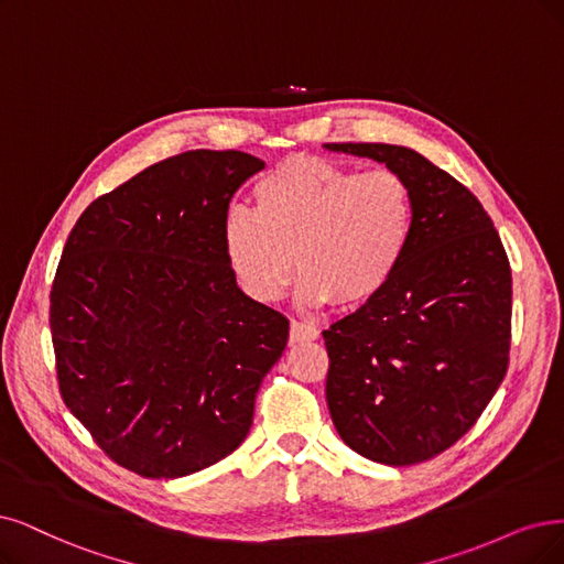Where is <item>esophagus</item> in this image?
<instances>
[{"mask_svg":"<svg viewBox=\"0 0 564 564\" xmlns=\"http://www.w3.org/2000/svg\"><path fill=\"white\" fill-rule=\"evenodd\" d=\"M318 327L311 323H302V321H293L290 323V344H304V341H314L318 339Z\"/></svg>","mask_w":564,"mask_h":564,"instance_id":"1","label":"esophagus"}]
</instances>
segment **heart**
I'll return each mask as SVG.
<instances>
[{
	"label": "heart",
	"mask_w": 564,
	"mask_h": 564,
	"mask_svg": "<svg viewBox=\"0 0 564 564\" xmlns=\"http://www.w3.org/2000/svg\"><path fill=\"white\" fill-rule=\"evenodd\" d=\"M256 212L229 208L225 260L243 293L276 302L295 267L297 300L356 308L398 274L413 235V195L388 170L356 172L323 158L281 162L253 187Z\"/></svg>",
	"instance_id": "b5f03b06"
}]
</instances>
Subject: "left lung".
I'll use <instances>...</instances> for the list:
<instances>
[{
    "label": "left lung",
    "mask_w": 564,
    "mask_h": 564,
    "mask_svg": "<svg viewBox=\"0 0 564 564\" xmlns=\"http://www.w3.org/2000/svg\"><path fill=\"white\" fill-rule=\"evenodd\" d=\"M406 181L413 235L398 274L323 332L325 398L346 446L404 467L451 448L502 383L511 346V267L467 187L392 143H325Z\"/></svg>",
    "instance_id": "8db88e82"
}]
</instances>
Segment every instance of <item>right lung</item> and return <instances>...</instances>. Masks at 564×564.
I'll return each instance as SVG.
<instances>
[{
	"instance_id": "1",
	"label": "right lung",
	"mask_w": 564,
	"mask_h": 564,
	"mask_svg": "<svg viewBox=\"0 0 564 564\" xmlns=\"http://www.w3.org/2000/svg\"><path fill=\"white\" fill-rule=\"evenodd\" d=\"M260 170L241 151L166 158L95 199L62 250V400L139 476L181 478L237 451L288 344V318L243 293L223 250L229 202Z\"/></svg>"
}]
</instances>
